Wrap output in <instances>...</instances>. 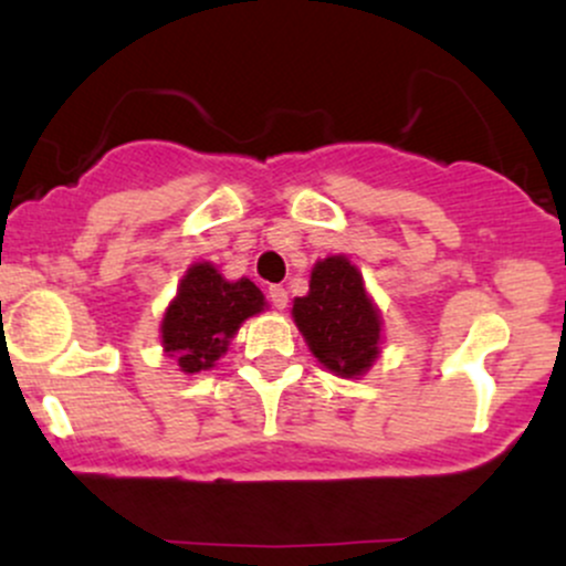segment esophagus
<instances>
[{
    "mask_svg": "<svg viewBox=\"0 0 566 566\" xmlns=\"http://www.w3.org/2000/svg\"><path fill=\"white\" fill-rule=\"evenodd\" d=\"M269 301H271V305H274V308H287V290L284 287H279V284H274V287H269Z\"/></svg>",
    "mask_w": 566,
    "mask_h": 566,
    "instance_id": "1",
    "label": "esophagus"
}]
</instances>
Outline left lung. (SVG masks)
Segmentation results:
<instances>
[{"instance_id": "obj_1", "label": "left lung", "mask_w": 566, "mask_h": 566, "mask_svg": "<svg viewBox=\"0 0 566 566\" xmlns=\"http://www.w3.org/2000/svg\"><path fill=\"white\" fill-rule=\"evenodd\" d=\"M308 287V295L292 303V316L308 348L340 378L365 375L380 354V316L356 265L343 255L319 261Z\"/></svg>"}]
</instances>
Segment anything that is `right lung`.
<instances>
[{
  "mask_svg": "<svg viewBox=\"0 0 566 566\" xmlns=\"http://www.w3.org/2000/svg\"><path fill=\"white\" fill-rule=\"evenodd\" d=\"M263 305V292L250 279L226 282L210 263H197L188 269L178 297L167 308L161 343L184 373L210 369L226 354L239 324Z\"/></svg>",
  "mask_w": 566,
  "mask_h": 566,
  "instance_id": "add662e5",
  "label": "right lung"
}]
</instances>
